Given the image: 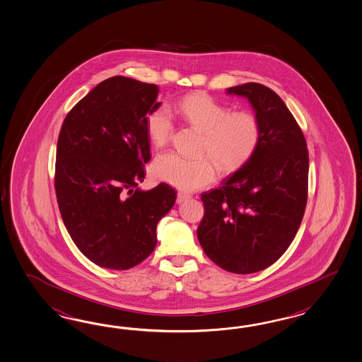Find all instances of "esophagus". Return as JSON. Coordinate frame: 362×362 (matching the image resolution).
<instances>
[{"mask_svg":"<svg viewBox=\"0 0 362 362\" xmlns=\"http://www.w3.org/2000/svg\"><path fill=\"white\" fill-rule=\"evenodd\" d=\"M187 198H190V195L187 194V193H184V192H178V193H177V204H182V202L186 201Z\"/></svg>","mask_w":362,"mask_h":362,"instance_id":"esophagus-1","label":"esophagus"}]
</instances>
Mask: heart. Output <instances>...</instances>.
Instances as JSON below:
<instances>
[{
	"label": "heart",
	"instance_id": "b5f03b06",
	"mask_svg": "<svg viewBox=\"0 0 362 362\" xmlns=\"http://www.w3.org/2000/svg\"><path fill=\"white\" fill-rule=\"evenodd\" d=\"M175 110L204 132L199 152L209 156L187 158L176 152H163L152 163V175L158 181L181 190H197L215 180V163L223 172H233L248 163L259 148L262 130L255 112H231L230 107L204 93L186 95ZM173 129V118L167 107L161 106L147 114L146 130L153 146H165Z\"/></svg>",
	"mask_w": 362,
	"mask_h": 362
}]
</instances>
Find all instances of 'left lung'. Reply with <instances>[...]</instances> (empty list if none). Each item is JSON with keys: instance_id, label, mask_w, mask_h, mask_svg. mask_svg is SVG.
Returning a JSON list of instances; mask_svg holds the SVG:
<instances>
[{"instance_id": "1", "label": "left lung", "mask_w": 362, "mask_h": 362, "mask_svg": "<svg viewBox=\"0 0 362 362\" xmlns=\"http://www.w3.org/2000/svg\"><path fill=\"white\" fill-rule=\"evenodd\" d=\"M227 93L248 98L262 136L248 163L201 195L197 236L216 265L250 274L274 264L297 235L307 204L308 151L296 118L270 88L247 83Z\"/></svg>"}]
</instances>
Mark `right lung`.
Here are the masks:
<instances>
[{
	"mask_svg": "<svg viewBox=\"0 0 362 362\" xmlns=\"http://www.w3.org/2000/svg\"><path fill=\"white\" fill-rule=\"evenodd\" d=\"M158 88L114 76L76 103L57 139L55 190L63 222L83 256L103 268L127 270L153 252L158 221L176 190L136 186L151 160L147 114Z\"/></svg>",
	"mask_w": 362,
	"mask_h": 362,
	"instance_id": "1",
	"label": "right lung"
}]
</instances>
